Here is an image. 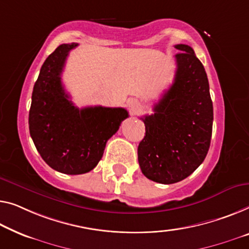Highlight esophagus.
<instances>
[{
    "label": "esophagus",
    "mask_w": 249,
    "mask_h": 249,
    "mask_svg": "<svg viewBox=\"0 0 249 249\" xmlns=\"http://www.w3.org/2000/svg\"><path fill=\"white\" fill-rule=\"evenodd\" d=\"M128 105H129V106H131V107H132V108H133V106H134V105H135V102H133V101H128Z\"/></svg>",
    "instance_id": "1"
}]
</instances>
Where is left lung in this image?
Listing matches in <instances>:
<instances>
[{"label":"left lung","instance_id":"1","mask_svg":"<svg viewBox=\"0 0 249 249\" xmlns=\"http://www.w3.org/2000/svg\"><path fill=\"white\" fill-rule=\"evenodd\" d=\"M173 84L141 118L145 135L137 147L147 179L171 184L185 179L205 160L213 134V108L201 61L187 44H177Z\"/></svg>","mask_w":249,"mask_h":249}]
</instances>
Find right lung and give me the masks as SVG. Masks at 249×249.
Wrapping results in <instances>:
<instances>
[{
	"label": "right lung",
	"mask_w": 249,
	"mask_h": 249,
	"mask_svg": "<svg viewBox=\"0 0 249 249\" xmlns=\"http://www.w3.org/2000/svg\"><path fill=\"white\" fill-rule=\"evenodd\" d=\"M77 43L60 44L46 59L32 91L29 129L33 143L50 168L65 174L91 171L106 143L125 118L122 107L78 108L61 81L69 51Z\"/></svg>",
	"instance_id": "1"
}]
</instances>
